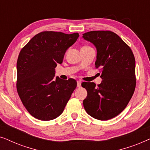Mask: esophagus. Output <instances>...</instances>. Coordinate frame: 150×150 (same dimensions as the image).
I'll list each match as a JSON object with an SVG mask.
<instances>
[{"label":"esophagus","mask_w":150,"mask_h":150,"mask_svg":"<svg viewBox=\"0 0 150 150\" xmlns=\"http://www.w3.org/2000/svg\"><path fill=\"white\" fill-rule=\"evenodd\" d=\"M77 87H81V81H77Z\"/></svg>","instance_id":"obj_1"}]
</instances>
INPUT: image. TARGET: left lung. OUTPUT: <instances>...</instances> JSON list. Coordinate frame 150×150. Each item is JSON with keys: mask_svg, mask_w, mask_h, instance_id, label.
<instances>
[{"mask_svg": "<svg viewBox=\"0 0 150 150\" xmlns=\"http://www.w3.org/2000/svg\"><path fill=\"white\" fill-rule=\"evenodd\" d=\"M95 46L96 68L100 67L102 83H85L87 96L83 100L86 112L99 120L118 115L126 107L136 86L135 59L130 47L109 30H93L83 35Z\"/></svg>", "mask_w": 150, "mask_h": 150, "instance_id": "8db88e82", "label": "left lung"}]
</instances>
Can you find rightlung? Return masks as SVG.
<instances>
[{
	"instance_id": "right-lung-1",
	"label": "right lung",
	"mask_w": 150,
	"mask_h": 150,
	"mask_svg": "<svg viewBox=\"0 0 150 150\" xmlns=\"http://www.w3.org/2000/svg\"><path fill=\"white\" fill-rule=\"evenodd\" d=\"M78 33L44 31L35 35L20 51L17 61V91L28 112L49 121L62 113L76 87L74 79L55 76L65 53L79 38Z\"/></svg>"
}]
</instances>
